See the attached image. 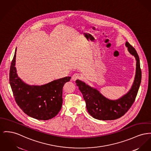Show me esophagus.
<instances>
[{"mask_svg": "<svg viewBox=\"0 0 151 151\" xmlns=\"http://www.w3.org/2000/svg\"><path fill=\"white\" fill-rule=\"evenodd\" d=\"M81 78V76H80V74L78 73H75V74L73 75L72 77V79L73 80H76L77 79H79Z\"/></svg>", "mask_w": 151, "mask_h": 151, "instance_id": "esophagus-1", "label": "esophagus"}]
</instances>
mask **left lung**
I'll list each match as a JSON object with an SVG mask.
<instances>
[{
  "label": "left lung",
  "instance_id": "left-lung-1",
  "mask_svg": "<svg viewBox=\"0 0 151 151\" xmlns=\"http://www.w3.org/2000/svg\"><path fill=\"white\" fill-rule=\"evenodd\" d=\"M128 51L134 56L136 60V75L130 90L122 97L117 100H109L104 96L97 89L94 88L79 80H76L83 95L87 109L93 118L101 120H112L121 117L129 110L137 96L142 80L139 55L135 49L128 42L125 43Z\"/></svg>",
  "mask_w": 151,
  "mask_h": 151
}]
</instances>
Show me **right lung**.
<instances>
[{
  "label": "right lung",
  "instance_id": "right-lung-1",
  "mask_svg": "<svg viewBox=\"0 0 151 151\" xmlns=\"http://www.w3.org/2000/svg\"><path fill=\"white\" fill-rule=\"evenodd\" d=\"M15 50L9 70V84L15 100L27 115L47 120L57 115L63 103V87L71 77H65L42 86H29L18 77L15 67Z\"/></svg>",
  "mask_w": 151,
  "mask_h": 151
}]
</instances>
